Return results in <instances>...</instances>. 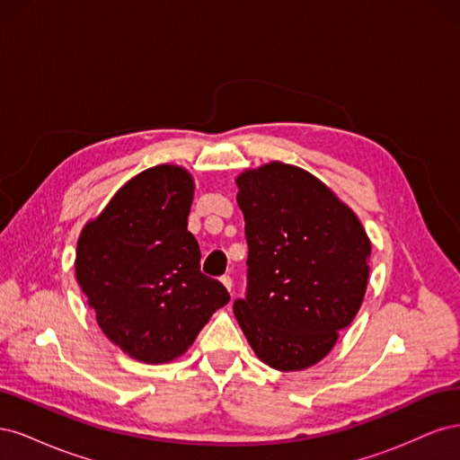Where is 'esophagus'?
Returning a JSON list of instances; mask_svg holds the SVG:
<instances>
[{
	"label": "esophagus",
	"instance_id": "obj_1",
	"mask_svg": "<svg viewBox=\"0 0 460 460\" xmlns=\"http://www.w3.org/2000/svg\"><path fill=\"white\" fill-rule=\"evenodd\" d=\"M220 282H222V286H225L228 291H232V278H230V276H222Z\"/></svg>",
	"mask_w": 460,
	"mask_h": 460
}]
</instances>
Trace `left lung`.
<instances>
[{
	"label": "left lung",
	"instance_id": "left-lung-1",
	"mask_svg": "<svg viewBox=\"0 0 460 460\" xmlns=\"http://www.w3.org/2000/svg\"><path fill=\"white\" fill-rule=\"evenodd\" d=\"M245 218L247 296L234 314L255 355L282 372L323 360L360 309L370 240L353 208L296 164L235 178Z\"/></svg>",
	"mask_w": 460,
	"mask_h": 460
}]
</instances>
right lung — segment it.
<instances>
[{
    "label": "right lung",
    "instance_id": "right-lung-1",
    "mask_svg": "<svg viewBox=\"0 0 460 460\" xmlns=\"http://www.w3.org/2000/svg\"><path fill=\"white\" fill-rule=\"evenodd\" d=\"M193 176L157 164L124 184L78 235L76 282L102 332L146 365L182 357L226 288L199 270V243L188 230Z\"/></svg>",
    "mask_w": 460,
    "mask_h": 460
}]
</instances>
